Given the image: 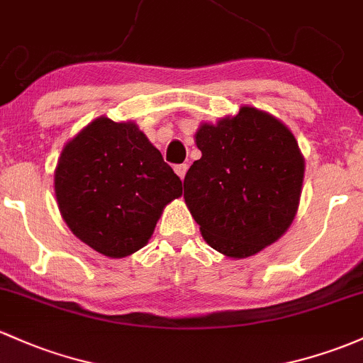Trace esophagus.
<instances>
[{
    "label": "esophagus",
    "instance_id": "obj_1",
    "mask_svg": "<svg viewBox=\"0 0 363 363\" xmlns=\"http://www.w3.org/2000/svg\"><path fill=\"white\" fill-rule=\"evenodd\" d=\"M186 169H189V166H186V164H178V166H174V173H177L178 177L182 178V180H183V178H185Z\"/></svg>",
    "mask_w": 363,
    "mask_h": 363
}]
</instances>
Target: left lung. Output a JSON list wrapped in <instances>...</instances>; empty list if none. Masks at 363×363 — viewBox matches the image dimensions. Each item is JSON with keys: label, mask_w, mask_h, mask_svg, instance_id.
Segmentation results:
<instances>
[{"label": "left lung", "mask_w": 363, "mask_h": 363, "mask_svg": "<svg viewBox=\"0 0 363 363\" xmlns=\"http://www.w3.org/2000/svg\"><path fill=\"white\" fill-rule=\"evenodd\" d=\"M201 159L183 199L204 240L232 259L258 255L291 227L301 199L305 157L280 119L251 105L196 131Z\"/></svg>", "instance_id": "obj_1"}]
</instances>
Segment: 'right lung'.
I'll return each mask as SVG.
<instances>
[{"instance_id":"right-lung-1","label":"right lung","mask_w":363,"mask_h":363,"mask_svg":"<svg viewBox=\"0 0 363 363\" xmlns=\"http://www.w3.org/2000/svg\"><path fill=\"white\" fill-rule=\"evenodd\" d=\"M62 218L81 242L126 258L149 242L182 180L133 121L100 116L62 149L55 167Z\"/></svg>"}]
</instances>
